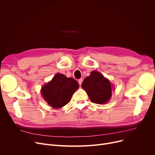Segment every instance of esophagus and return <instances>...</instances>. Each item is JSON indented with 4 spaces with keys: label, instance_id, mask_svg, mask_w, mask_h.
<instances>
[{
    "label": "esophagus",
    "instance_id": "esophagus-1",
    "mask_svg": "<svg viewBox=\"0 0 155 155\" xmlns=\"http://www.w3.org/2000/svg\"><path fill=\"white\" fill-rule=\"evenodd\" d=\"M82 82H83V78H80V79H79V80H78V84H79L80 85H82Z\"/></svg>",
    "mask_w": 155,
    "mask_h": 155
}]
</instances>
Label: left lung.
Segmentation results:
<instances>
[{
    "label": "left lung",
    "mask_w": 155,
    "mask_h": 155,
    "mask_svg": "<svg viewBox=\"0 0 155 155\" xmlns=\"http://www.w3.org/2000/svg\"><path fill=\"white\" fill-rule=\"evenodd\" d=\"M82 87L84 88L91 101L95 104H105L112 96L110 81L98 71H92L90 76L84 79Z\"/></svg>",
    "instance_id": "obj_1"
}]
</instances>
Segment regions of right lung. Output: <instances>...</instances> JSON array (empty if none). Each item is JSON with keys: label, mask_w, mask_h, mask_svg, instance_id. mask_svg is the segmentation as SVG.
Wrapping results in <instances>:
<instances>
[{"label": "right lung", "mask_w": 155, "mask_h": 155, "mask_svg": "<svg viewBox=\"0 0 155 155\" xmlns=\"http://www.w3.org/2000/svg\"><path fill=\"white\" fill-rule=\"evenodd\" d=\"M78 84L74 78L57 73L51 82L41 89L44 99L53 108L58 109L67 104L72 95L78 88Z\"/></svg>", "instance_id": "add662e5"}]
</instances>
